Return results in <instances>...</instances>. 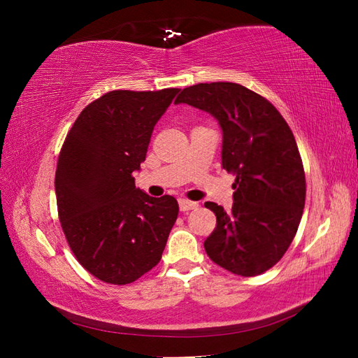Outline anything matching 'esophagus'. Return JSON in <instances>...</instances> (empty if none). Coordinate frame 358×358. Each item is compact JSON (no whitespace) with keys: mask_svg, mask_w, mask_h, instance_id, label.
Instances as JSON below:
<instances>
[{"mask_svg":"<svg viewBox=\"0 0 358 358\" xmlns=\"http://www.w3.org/2000/svg\"><path fill=\"white\" fill-rule=\"evenodd\" d=\"M178 204H180V209L183 210V212H187V210H192V209L199 208V203H196V201H189V200H185V199L178 200Z\"/></svg>","mask_w":358,"mask_h":358,"instance_id":"esophagus-1","label":"esophagus"}]
</instances>
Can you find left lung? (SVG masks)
<instances>
[{"label":"left lung","instance_id":"8db88e82","mask_svg":"<svg viewBox=\"0 0 358 358\" xmlns=\"http://www.w3.org/2000/svg\"><path fill=\"white\" fill-rule=\"evenodd\" d=\"M185 103L210 113L223 132L222 166L235 175L234 203H217V227L204 241L214 263L241 277L271 269L291 245L305 208L306 180L294 134L273 106L237 83H200Z\"/></svg>","mask_w":358,"mask_h":358}]
</instances>
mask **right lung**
I'll list each match as a JSON object with an SVG mask.
<instances>
[{"mask_svg":"<svg viewBox=\"0 0 358 358\" xmlns=\"http://www.w3.org/2000/svg\"><path fill=\"white\" fill-rule=\"evenodd\" d=\"M180 89L112 90L80 113L59 152L55 194L67 243L98 280L127 285L162 260L178 203L135 187L157 121Z\"/></svg>","mask_w":358,"mask_h":358,"instance_id":"add662e5","label":"right lung"}]
</instances>
